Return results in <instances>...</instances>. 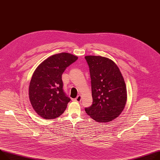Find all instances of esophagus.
I'll list each match as a JSON object with an SVG mask.
<instances>
[{
    "label": "esophagus",
    "mask_w": 160,
    "mask_h": 160,
    "mask_svg": "<svg viewBox=\"0 0 160 160\" xmlns=\"http://www.w3.org/2000/svg\"><path fill=\"white\" fill-rule=\"evenodd\" d=\"M81 99H82V96H81L80 95H78V96H77V97L75 99V101H77V102H80Z\"/></svg>",
    "instance_id": "34e87169"
}]
</instances>
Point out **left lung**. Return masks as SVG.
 Segmentation results:
<instances>
[{
    "mask_svg": "<svg viewBox=\"0 0 160 160\" xmlns=\"http://www.w3.org/2000/svg\"><path fill=\"white\" fill-rule=\"evenodd\" d=\"M85 59L89 68L92 96V105L85 111L97 122H110L121 113L126 103L124 78L112 60L94 55Z\"/></svg>",
    "mask_w": 160,
    "mask_h": 160,
    "instance_id": "left-lung-1",
    "label": "left lung"
}]
</instances>
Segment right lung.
Instances as JSON below:
<instances>
[{"instance_id": "obj_1", "label": "right lung", "mask_w": 160, "mask_h": 160, "mask_svg": "<svg viewBox=\"0 0 160 160\" xmlns=\"http://www.w3.org/2000/svg\"><path fill=\"white\" fill-rule=\"evenodd\" d=\"M78 59L68 53H60L43 61L36 69L29 85V99L36 112L47 119L62 115L71 99L63 89L62 75Z\"/></svg>"}]
</instances>
